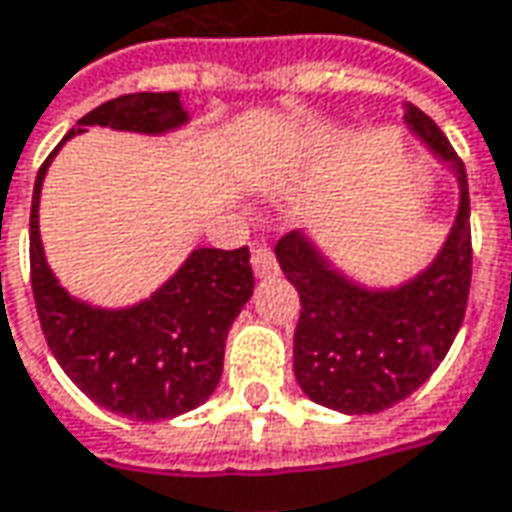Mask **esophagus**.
Returning <instances> with one entry per match:
<instances>
[{
  "instance_id": "1",
  "label": "esophagus",
  "mask_w": 512,
  "mask_h": 512,
  "mask_svg": "<svg viewBox=\"0 0 512 512\" xmlns=\"http://www.w3.org/2000/svg\"><path fill=\"white\" fill-rule=\"evenodd\" d=\"M253 273H256V279H273L276 273H279V264H276V256H273V250L270 248H256L253 250Z\"/></svg>"
}]
</instances>
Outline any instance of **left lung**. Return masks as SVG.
I'll return each mask as SVG.
<instances>
[{
  "label": "left lung",
  "instance_id": "8db88e82",
  "mask_svg": "<svg viewBox=\"0 0 512 512\" xmlns=\"http://www.w3.org/2000/svg\"><path fill=\"white\" fill-rule=\"evenodd\" d=\"M408 132L454 174L459 202L434 259L397 284H366L332 262L307 231L276 245L281 273L298 290L293 372L301 392L341 414H377L423 386L454 344L471 290L468 174L440 126L403 106Z\"/></svg>",
  "mask_w": 512,
  "mask_h": 512
}]
</instances>
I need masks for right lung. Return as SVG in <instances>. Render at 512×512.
<instances>
[{
  "mask_svg": "<svg viewBox=\"0 0 512 512\" xmlns=\"http://www.w3.org/2000/svg\"><path fill=\"white\" fill-rule=\"evenodd\" d=\"M188 123L180 92L120 95L78 120L33 185L30 279L47 346L89 400L140 423L180 417L219 386L228 332L253 296L248 248H194L149 298L98 307L72 296L47 262L39 231L41 185L61 146L89 126L163 137Z\"/></svg>",
  "mask_w": 512,
  "mask_h": 512,
  "instance_id": "1",
  "label": "right lung"
}]
</instances>
